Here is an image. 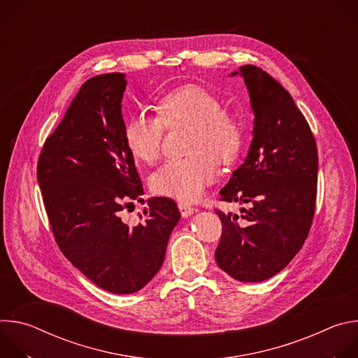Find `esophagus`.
<instances>
[{"label": "esophagus", "instance_id": "esophagus-1", "mask_svg": "<svg viewBox=\"0 0 358 358\" xmlns=\"http://www.w3.org/2000/svg\"><path fill=\"white\" fill-rule=\"evenodd\" d=\"M178 210H180V213H181V215L182 217H189V215H192L196 210L194 208V207H191L189 203H187V202H178Z\"/></svg>", "mask_w": 358, "mask_h": 358}]
</instances>
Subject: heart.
Listing matches in <instances>:
<instances>
[{
	"mask_svg": "<svg viewBox=\"0 0 358 358\" xmlns=\"http://www.w3.org/2000/svg\"><path fill=\"white\" fill-rule=\"evenodd\" d=\"M157 116L140 112L124 126V140L131 155L147 164L155 163L163 148L164 127L191 124L189 157L170 159L150 178L152 191L180 201L196 199L217 176V157L232 163L242 148L239 122L224 112L214 93L188 85L166 93L156 105Z\"/></svg>",
	"mask_w": 358,
	"mask_h": 358,
	"instance_id": "obj_1",
	"label": "heart"
}]
</instances>
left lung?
<instances>
[{
  "label": "left lung",
  "mask_w": 358,
  "mask_h": 358,
  "mask_svg": "<svg viewBox=\"0 0 358 358\" xmlns=\"http://www.w3.org/2000/svg\"><path fill=\"white\" fill-rule=\"evenodd\" d=\"M241 75L253 110L248 156L220 191L227 202L246 203L242 215L217 211L222 235L218 266L239 282H262L289 265L312 227L317 192L313 133L290 93L255 65Z\"/></svg>",
  "instance_id": "obj_1"
}]
</instances>
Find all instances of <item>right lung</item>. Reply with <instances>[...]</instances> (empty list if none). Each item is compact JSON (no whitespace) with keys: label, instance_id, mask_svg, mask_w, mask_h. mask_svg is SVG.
<instances>
[{"label":"right lung","instance_id":"1","mask_svg":"<svg viewBox=\"0 0 358 358\" xmlns=\"http://www.w3.org/2000/svg\"><path fill=\"white\" fill-rule=\"evenodd\" d=\"M124 73L90 78L39 155L38 182L55 241L96 286L134 293L160 271L181 218L166 196L147 201L137 225L120 213L143 201V185L124 140Z\"/></svg>","mask_w":358,"mask_h":358}]
</instances>
